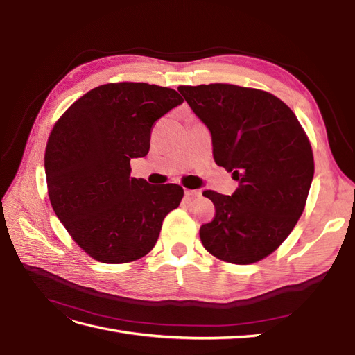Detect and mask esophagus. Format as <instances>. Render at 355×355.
I'll return each mask as SVG.
<instances>
[{"mask_svg":"<svg viewBox=\"0 0 355 355\" xmlns=\"http://www.w3.org/2000/svg\"><path fill=\"white\" fill-rule=\"evenodd\" d=\"M201 194H202L201 189H185V196H187L188 198H191V200L200 198Z\"/></svg>","mask_w":355,"mask_h":355,"instance_id":"obj_1","label":"esophagus"}]
</instances>
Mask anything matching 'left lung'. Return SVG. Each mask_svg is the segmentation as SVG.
I'll return each instance as SVG.
<instances>
[{
	"instance_id": "8db88e82",
	"label": "left lung",
	"mask_w": 355,
	"mask_h": 355,
	"mask_svg": "<svg viewBox=\"0 0 355 355\" xmlns=\"http://www.w3.org/2000/svg\"><path fill=\"white\" fill-rule=\"evenodd\" d=\"M209 128L216 164L232 171V196L204 191L216 216L200 228L206 250L247 265L263 259L292 232L304 211L314 157L296 115L271 93L232 84L180 85Z\"/></svg>"
}]
</instances>
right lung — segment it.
Returning <instances> with one entry per match:
<instances>
[{
  "instance_id": "right-lung-1",
  "label": "right lung",
  "mask_w": 355,
  "mask_h": 355,
  "mask_svg": "<svg viewBox=\"0 0 355 355\" xmlns=\"http://www.w3.org/2000/svg\"><path fill=\"white\" fill-rule=\"evenodd\" d=\"M184 102L146 83L99 85L73 102L49 137L44 166L51 207L81 249L103 263L153 250L184 189L130 178L145 157L154 123Z\"/></svg>"
}]
</instances>
